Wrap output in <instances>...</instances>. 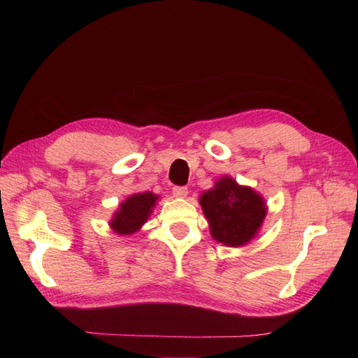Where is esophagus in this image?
I'll use <instances>...</instances> for the list:
<instances>
[{
    "mask_svg": "<svg viewBox=\"0 0 358 358\" xmlns=\"http://www.w3.org/2000/svg\"><path fill=\"white\" fill-rule=\"evenodd\" d=\"M172 194H173V196H177V199H186L187 194H189V191H187V187L177 186V187H173Z\"/></svg>",
    "mask_w": 358,
    "mask_h": 358,
    "instance_id": "1",
    "label": "esophagus"
}]
</instances>
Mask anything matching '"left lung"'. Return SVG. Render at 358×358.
Returning a JSON list of instances; mask_svg holds the SVG:
<instances>
[{
	"mask_svg": "<svg viewBox=\"0 0 358 358\" xmlns=\"http://www.w3.org/2000/svg\"><path fill=\"white\" fill-rule=\"evenodd\" d=\"M212 238L227 248H240L260 232L268 206L250 186H241L231 175H222L214 187L200 195Z\"/></svg>",
	"mask_w": 358,
	"mask_h": 358,
	"instance_id": "8db88e82",
	"label": "left lung"
}]
</instances>
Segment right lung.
Returning a JSON list of instances; mask_svg holds the SVG:
<instances>
[{
    "mask_svg": "<svg viewBox=\"0 0 358 358\" xmlns=\"http://www.w3.org/2000/svg\"><path fill=\"white\" fill-rule=\"evenodd\" d=\"M158 199L159 195L154 192H138L127 196L124 201L120 203L118 209L109 220L110 229L121 237L138 232L148 222Z\"/></svg>",
    "mask_w": 358,
    "mask_h": 358,
    "instance_id": "obj_1",
    "label": "right lung"
}]
</instances>
